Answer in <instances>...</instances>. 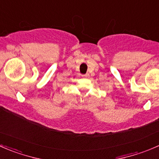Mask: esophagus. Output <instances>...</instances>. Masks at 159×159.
<instances>
[{"label": "esophagus", "instance_id": "esophagus-1", "mask_svg": "<svg viewBox=\"0 0 159 159\" xmlns=\"http://www.w3.org/2000/svg\"><path fill=\"white\" fill-rule=\"evenodd\" d=\"M82 76H83V77H84V78H88L89 76V75L88 74V73H86V74H83V75H82Z\"/></svg>", "mask_w": 159, "mask_h": 159}]
</instances>
